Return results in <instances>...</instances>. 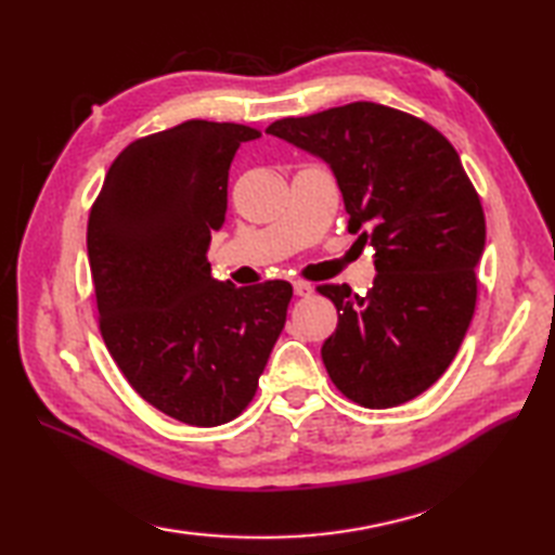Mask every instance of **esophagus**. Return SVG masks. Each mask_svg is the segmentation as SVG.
I'll return each instance as SVG.
<instances>
[{"label": "esophagus", "instance_id": "obj_1", "mask_svg": "<svg viewBox=\"0 0 555 555\" xmlns=\"http://www.w3.org/2000/svg\"><path fill=\"white\" fill-rule=\"evenodd\" d=\"M293 291H296L298 298H308V296H312L314 288L310 284H305V281H296V284H293Z\"/></svg>", "mask_w": 555, "mask_h": 555}]
</instances>
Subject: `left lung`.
I'll return each mask as SVG.
<instances>
[{
  "label": "left lung",
  "mask_w": 555,
  "mask_h": 555,
  "mask_svg": "<svg viewBox=\"0 0 555 555\" xmlns=\"http://www.w3.org/2000/svg\"><path fill=\"white\" fill-rule=\"evenodd\" d=\"M334 171L348 231L374 247L367 296L320 286L338 310L322 360L358 405L384 410L424 393L473 322L487 223L455 147L427 121L352 102L267 128Z\"/></svg>",
  "instance_id": "8db88e82"
}]
</instances>
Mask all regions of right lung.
Listing matches in <instances>:
<instances>
[{
  "label": "right lung",
  "mask_w": 555,
  "mask_h": 555,
  "mask_svg": "<svg viewBox=\"0 0 555 555\" xmlns=\"http://www.w3.org/2000/svg\"><path fill=\"white\" fill-rule=\"evenodd\" d=\"M241 124L185 121L114 159L88 219L100 332L135 393L191 427L250 403L293 298L288 281L235 288L207 262L229 203Z\"/></svg>",
  "instance_id": "1"
}]
</instances>
